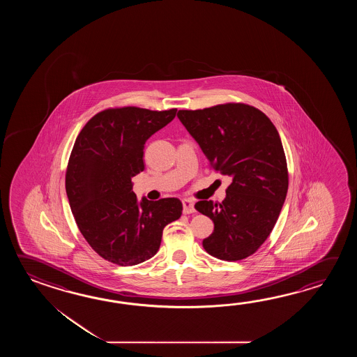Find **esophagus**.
I'll return each instance as SVG.
<instances>
[{
    "label": "esophagus",
    "instance_id": "34e87169",
    "mask_svg": "<svg viewBox=\"0 0 357 357\" xmlns=\"http://www.w3.org/2000/svg\"><path fill=\"white\" fill-rule=\"evenodd\" d=\"M182 206H183V213H185V214H191V213L195 212L194 203H192L191 200H189V199L182 200Z\"/></svg>",
    "mask_w": 357,
    "mask_h": 357
}]
</instances>
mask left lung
Returning a JSON list of instances; mask_svg holds the SVG:
<instances>
[{"label":"left lung","instance_id":"8db88e82","mask_svg":"<svg viewBox=\"0 0 357 357\" xmlns=\"http://www.w3.org/2000/svg\"><path fill=\"white\" fill-rule=\"evenodd\" d=\"M177 117L200 145L209 166L232 178L222 203L200 200L197 212L214 223L203 248L236 261L252 255L271 235L289 190V171L273 122L255 107L225 103L180 109Z\"/></svg>","mask_w":357,"mask_h":357}]
</instances>
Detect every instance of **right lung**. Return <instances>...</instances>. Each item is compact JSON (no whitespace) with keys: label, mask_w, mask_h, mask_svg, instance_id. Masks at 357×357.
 Returning a JSON list of instances; mask_svg holds the SVG:
<instances>
[{"label":"right lung","mask_w":357,"mask_h":357,"mask_svg":"<svg viewBox=\"0 0 357 357\" xmlns=\"http://www.w3.org/2000/svg\"><path fill=\"white\" fill-rule=\"evenodd\" d=\"M177 109L114 107L85 123L68 158L65 186L76 225L99 257L137 266L160 249L163 228L178 220L177 197L137 203L131 178L144 171L145 142Z\"/></svg>","instance_id":"obj_1"}]
</instances>
